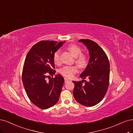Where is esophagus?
Here are the masks:
<instances>
[{"mask_svg":"<svg viewBox=\"0 0 133 133\" xmlns=\"http://www.w3.org/2000/svg\"><path fill=\"white\" fill-rule=\"evenodd\" d=\"M64 79H65V83L68 82V81H70V79H68V78H65Z\"/></svg>","mask_w":133,"mask_h":133,"instance_id":"1","label":"esophagus"}]
</instances>
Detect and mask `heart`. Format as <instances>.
Returning <instances> with one entry per match:
<instances>
[{
    "label": "heart",
    "mask_w": 133,
    "mask_h": 133,
    "mask_svg": "<svg viewBox=\"0 0 133 133\" xmlns=\"http://www.w3.org/2000/svg\"><path fill=\"white\" fill-rule=\"evenodd\" d=\"M68 50L75 57V62L81 67H83L86 66L88 62L87 55L82 52V49L79 46L76 45H71L68 46ZM53 60L55 64L60 65L61 61L60 58V52L56 51L54 54ZM78 71V68L75 65L65 66L59 70V73L67 78H71Z\"/></svg>",
    "instance_id": "b5f03b06"
}]
</instances>
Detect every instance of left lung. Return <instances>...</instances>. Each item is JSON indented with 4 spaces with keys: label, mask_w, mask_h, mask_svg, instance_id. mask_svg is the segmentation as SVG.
Returning <instances> with one entry per match:
<instances>
[{
    "label": "left lung",
    "mask_w": 133,
    "mask_h": 133,
    "mask_svg": "<svg viewBox=\"0 0 133 133\" xmlns=\"http://www.w3.org/2000/svg\"><path fill=\"white\" fill-rule=\"evenodd\" d=\"M87 48L90 58L84 71L81 74L83 79L88 78L89 81L83 84V81H74V96L81 104L92 107L103 99L109 84L110 64L104 50L96 42L89 39H81Z\"/></svg>",
    "instance_id": "left-lung-1"
}]
</instances>
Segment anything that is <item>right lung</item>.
Instances as JSON below:
<instances>
[{
	"mask_svg": "<svg viewBox=\"0 0 133 133\" xmlns=\"http://www.w3.org/2000/svg\"><path fill=\"white\" fill-rule=\"evenodd\" d=\"M64 42L41 41L32 47L25 59L22 72L25 90L30 101L42 109L55 105L60 96L63 77L59 74L54 78L50 76L56 72L54 54Z\"/></svg>",
	"mask_w": 133,
	"mask_h": 133,
	"instance_id": "add662e5",
	"label": "right lung"
}]
</instances>
